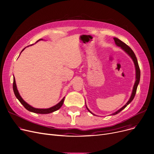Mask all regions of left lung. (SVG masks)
I'll list each match as a JSON object with an SVG mask.
<instances>
[{
    "label": "left lung",
    "instance_id": "1",
    "mask_svg": "<svg viewBox=\"0 0 154 154\" xmlns=\"http://www.w3.org/2000/svg\"><path fill=\"white\" fill-rule=\"evenodd\" d=\"M113 39H114L115 40V44L116 45V46H119V47L121 48L125 53H126L127 54H128L130 57L132 59V60L133 62V63H134V65H135V73H136V77H135V84H134V85H133V91H132V92H131V96L129 99V100L128 101V102H127L126 103L125 105H124L122 108H120L119 110H118L117 111H116L115 112L112 113V114H111V115H115L116 114H118V113H119L120 111H122L123 109H125L126 107L128 106L132 101L133 98L135 97V94H136V92H137V87H138V85L140 82V68H139V65H138V61H137V57L135 55L134 52L133 51V50L129 47V46L127 45L126 44H125V43H123L122 41H121V40L119 39L118 38H113ZM87 109H88V110L91 113V114H92L94 116H96V115L94 114V113H92L89 109L88 107H87V106L85 105Z\"/></svg>",
    "mask_w": 154,
    "mask_h": 154
}]
</instances>
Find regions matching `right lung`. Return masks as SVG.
<instances>
[{
    "label": "right lung",
    "instance_id": "add662e5",
    "mask_svg": "<svg viewBox=\"0 0 154 154\" xmlns=\"http://www.w3.org/2000/svg\"><path fill=\"white\" fill-rule=\"evenodd\" d=\"M40 40H43V39H40L39 40H38V41L36 42V43L38 42V41H40ZM25 49V48L22 50V51ZM21 51V52H22ZM13 90H14V94L16 97V98L19 100V102L21 103L23 106L24 108L31 111V112H35V113H38V114H48V113H51V112H54L58 109H59L60 108H61L62 106L63 105V101H64V99H65V97L61 100L60 101L58 104H57L56 105H55L54 106H52L51 107V108H46V109H39V108H34V107L31 106V105H29V104H28L26 102H25L23 99L21 97V96H20L19 93L18 92V90L17 89V86H16V80H15V78L14 77V81H13Z\"/></svg>",
    "mask_w": 154,
    "mask_h": 154
}]
</instances>
